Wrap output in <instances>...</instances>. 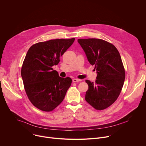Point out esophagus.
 <instances>
[{"instance_id":"34e87169","label":"esophagus","mask_w":146,"mask_h":146,"mask_svg":"<svg viewBox=\"0 0 146 146\" xmlns=\"http://www.w3.org/2000/svg\"><path fill=\"white\" fill-rule=\"evenodd\" d=\"M81 80L80 79H77V78H74L73 79V82H78V81H81Z\"/></svg>"}]
</instances>
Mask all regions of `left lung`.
Here are the masks:
<instances>
[{
	"label": "left lung",
	"mask_w": 146,
	"mask_h": 146,
	"mask_svg": "<svg viewBox=\"0 0 146 146\" xmlns=\"http://www.w3.org/2000/svg\"><path fill=\"white\" fill-rule=\"evenodd\" d=\"M77 41L97 73L95 83L86 80L88 85L86 100L96 110L106 109L118 98L125 78L120 54L114 45L102 39Z\"/></svg>",
	"instance_id": "obj_1"
}]
</instances>
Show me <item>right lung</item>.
<instances>
[{"instance_id": "add662e5", "label": "right lung", "mask_w": 146, "mask_h": 146, "mask_svg": "<svg viewBox=\"0 0 146 146\" xmlns=\"http://www.w3.org/2000/svg\"><path fill=\"white\" fill-rule=\"evenodd\" d=\"M74 40H50L35 44L28 50L22 66L21 77L27 96L37 109L51 111L63 101L72 79L59 77L52 67L58 65L60 57Z\"/></svg>"}]
</instances>
